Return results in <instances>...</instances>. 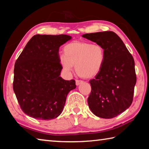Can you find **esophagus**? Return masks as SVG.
Returning <instances> with one entry per match:
<instances>
[{
  "mask_svg": "<svg viewBox=\"0 0 149 149\" xmlns=\"http://www.w3.org/2000/svg\"><path fill=\"white\" fill-rule=\"evenodd\" d=\"M83 81H81V80H76L75 81V84H76V85H79L81 83H82Z\"/></svg>",
  "mask_w": 149,
  "mask_h": 149,
  "instance_id": "1",
  "label": "esophagus"
}]
</instances>
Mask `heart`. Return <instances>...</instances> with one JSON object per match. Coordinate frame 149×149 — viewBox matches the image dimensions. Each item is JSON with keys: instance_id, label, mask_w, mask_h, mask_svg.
<instances>
[{"instance_id": "b5f03b06", "label": "heart", "mask_w": 149, "mask_h": 149, "mask_svg": "<svg viewBox=\"0 0 149 149\" xmlns=\"http://www.w3.org/2000/svg\"><path fill=\"white\" fill-rule=\"evenodd\" d=\"M60 62L65 72L75 71L83 78H91L100 72L105 61V50L102 45L88 42L75 41L64 47Z\"/></svg>"}]
</instances>
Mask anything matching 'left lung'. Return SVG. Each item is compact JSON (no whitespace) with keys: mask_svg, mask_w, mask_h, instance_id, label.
Segmentation results:
<instances>
[{"mask_svg":"<svg viewBox=\"0 0 149 149\" xmlns=\"http://www.w3.org/2000/svg\"><path fill=\"white\" fill-rule=\"evenodd\" d=\"M82 36L102 45L106 54L100 72L89 81L91 91L88 104L97 116L113 118L127 109L133 102L137 81L134 59L114 32L92 33Z\"/></svg>","mask_w":149,"mask_h":149,"instance_id":"left-lung-1","label":"left lung"}]
</instances>
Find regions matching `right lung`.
<instances>
[{
  "instance_id": "add662e5",
  "label": "right lung",
  "mask_w": 149,
  "mask_h": 149,
  "mask_svg": "<svg viewBox=\"0 0 149 149\" xmlns=\"http://www.w3.org/2000/svg\"><path fill=\"white\" fill-rule=\"evenodd\" d=\"M67 35H35L14 65L13 89L22 111L37 120L57 118L64 107L74 79L60 76L59 47L71 39Z\"/></svg>"
}]
</instances>
